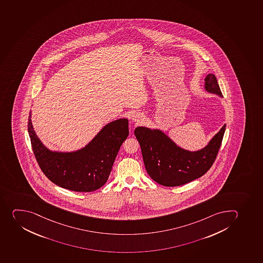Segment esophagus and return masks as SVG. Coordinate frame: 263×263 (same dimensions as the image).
Wrapping results in <instances>:
<instances>
[{
	"instance_id": "1",
	"label": "esophagus",
	"mask_w": 263,
	"mask_h": 263,
	"mask_svg": "<svg viewBox=\"0 0 263 263\" xmlns=\"http://www.w3.org/2000/svg\"><path fill=\"white\" fill-rule=\"evenodd\" d=\"M143 118H144V115L142 114H140V112H135L132 117L133 120L135 121V122H140Z\"/></svg>"
}]
</instances>
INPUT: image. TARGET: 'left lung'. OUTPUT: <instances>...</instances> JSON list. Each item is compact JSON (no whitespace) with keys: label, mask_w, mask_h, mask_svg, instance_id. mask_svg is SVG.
Here are the masks:
<instances>
[{"label":"left lung","mask_w":263,"mask_h":263,"mask_svg":"<svg viewBox=\"0 0 263 263\" xmlns=\"http://www.w3.org/2000/svg\"><path fill=\"white\" fill-rule=\"evenodd\" d=\"M205 89L222 97L214 74L205 79ZM226 125L212 138L208 145L198 152H191L177 146L165 134L144 127L135 128L140 143L145 169L149 177L159 184L175 187L190 183L203 176L217 158Z\"/></svg>","instance_id":"obj_1"}]
</instances>
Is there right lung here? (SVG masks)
<instances>
[{"mask_svg": "<svg viewBox=\"0 0 263 263\" xmlns=\"http://www.w3.org/2000/svg\"><path fill=\"white\" fill-rule=\"evenodd\" d=\"M28 131L32 149L41 171L49 180L62 188L76 192L97 191L106 183L118 151L128 135V121L109 123L89 145L71 153L50 152L42 145L32 127Z\"/></svg>", "mask_w": 263, "mask_h": 263, "instance_id": "1", "label": "right lung"}]
</instances>
